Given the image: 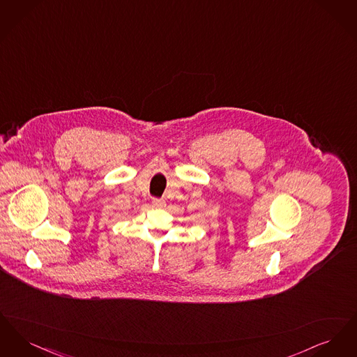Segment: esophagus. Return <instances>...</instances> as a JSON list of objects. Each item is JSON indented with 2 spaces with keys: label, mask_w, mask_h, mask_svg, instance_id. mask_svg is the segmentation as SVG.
Segmentation results:
<instances>
[{
  "label": "esophagus",
  "mask_w": 357,
  "mask_h": 357,
  "mask_svg": "<svg viewBox=\"0 0 357 357\" xmlns=\"http://www.w3.org/2000/svg\"><path fill=\"white\" fill-rule=\"evenodd\" d=\"M166 204L165 199H160V198H153V207H163Z\"/></svg>",
  "instance_id": "obj_1"
}]
</instances>
